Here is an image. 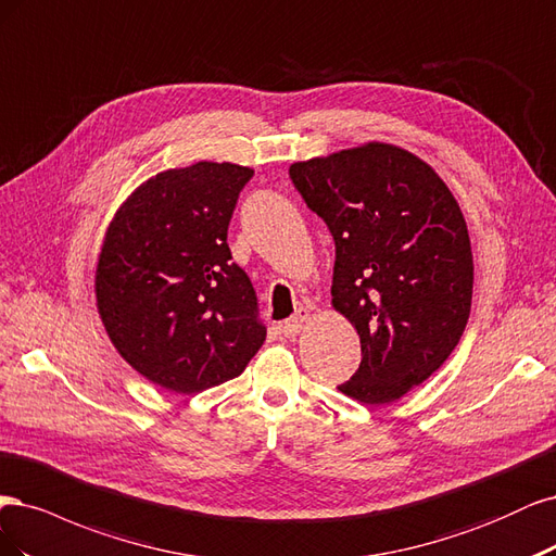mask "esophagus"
<instances>
[{
  "label": "esophagus",
  "mask_w": 556,
  "mask_h": 556,
  "mask_svg": "<svg viewBox=\"0 0 556 556\" xmlns=\"http://www.w3.org/2000/svg\"><path fill=\"white\" fill-rule=\"evenodd\" d=\"M309 316H312L309 309H298L289 320H283V326H281L283 337H298L304 330V326H307Z\"/></svg>",
  "instance_id": "1"
}]
</instances>
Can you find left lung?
Here are the masks:
<instances>
[{
    "mask_svg": "<svg viewBox=\"0 0 556 556\" xmlns=\"http://www.w3.org/2000/svg\"><path fill=\"white\" fill-rule=\"evenodd\" d=\"M291 177L332 232V307L361 334V367L337 390L369 406L395 402L447 361L467 328L473 256L464 214L427 161L390 142L295 161Z\"/></svg>",
    "mask_w": 556,
    "mask_h": 556,
    "instance_id": "left-lung-1",
    "label": "left lung"
}]
</instances>
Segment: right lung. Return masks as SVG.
Here are the masks:
<instances>
[{
  "label": "right lung",
  "mask_w": 556,
  "mask_h": 556,
  "mask_svg": "<svg viewBox=\"0 0 556 556\" xmlns=\"http://www.w3.org/2000/svg\"><path fill=\"white\" fill-rule=\"evenodd\" d=\"M252 175L230 161L161 170L105 226L99 318L124 361L170 392L193 395L236 379L265 342L254 286L226 242Z\"/></svg>",
  "instance_id": "obj_1"
}]
</instances>
